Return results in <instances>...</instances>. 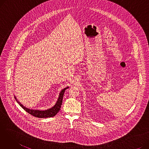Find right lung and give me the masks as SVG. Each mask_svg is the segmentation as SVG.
Masks as SVG:
<instances>
[{
    "instance_id": "obj_1",
    "label": "right lung",
    "mask_w": 149,
    "mask_h": 149,
    "mask_svg": "<svg viewBox=\"0 0 149 149\" xmlns=\"http://www.w3.org/2000/svg\"><path fill=\"white\" fill-rule=\"evenodd\" d=\"M69 87H66L63 88V89L61 90L60 92L58 98L56 101V103H55L53 106H52L50 108H48L47 109H45V110H40V109H29L25 107L24 105H23L20 101L17 100L15 95H14L15 100H16L17 103L24 110L29 113V114L32 115L34 116L37 117V118H50V117H52L56 115L60 110L61 106L62 104V101H63V95L65 91L68 89Z\"/></svg>"
}]
</instances>
